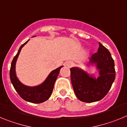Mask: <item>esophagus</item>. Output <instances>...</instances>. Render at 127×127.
Returning <instances> with one entry per match:
<instances>
[{
  "label": "esophagus",
  "mask_w": 127,
  "mask_h": 127,
  "mask_svg": "<svg viewBox=\"0 0 127 127\" xmlns=\"http://www.w3.org/2000/svg\"><path fill=\"white\" fill-rule=\"evenodd\" d=\"M65 65L68 67H72V66L73 65V62H70V61L67 62H66Z\"/></svg>",
  "instance_id": "34e87169"
}]
</instances>
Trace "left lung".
Wrapping results in <instances>:
<instances>
[{
    "label": "left lung",
    "instance_id": "left-lung-1",
    "mask_svg": "<svg viewBox=\"0 0 127 127\" xmlns=\"http://www.w3.org/2000/svg\"><path fill=\"white\" fill-rule=\"evenodd\" d=\"M90 62L95 64L99 77L95 78L77 68H70L74 92L81 101L91 103L102 99L111 88L115 79L114 60L107 48L99 42L98 51L93 54Z\"/></svg>",
    "mask_w": 127,
    "mask_h": 127
}]
</instances>
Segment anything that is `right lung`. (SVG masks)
Listing matches in <instances>:
<instances>
[{
    "mask_svg": "<svg viewBox=\"0 0 127 127\" xmlns=\"http://www.w3.org/2000/svg\"><path fill=\"white\" fill-rule=\"evenodd\" d=\"M28 41H29L25 42L20 46L17 54L16 55L11 62V69H10V79L14 89L23 100L27 102H30L39 104V103H42L46 101L50 97L52 94L53 90L54 84L55 83L56 79L58 77L59 72L62 66L58 67L55 70H53L50 74V75L48 76L45 81L39 86L29 87V86L23 85L18 79L17 77L16 76L15 65L20 51L23 46Z\"/></svg>",
    "mask_w": 127,
    "mask_h": 127,
    "instance_id": "obj_1",
    "label": "right lung"
}]
</instances>
